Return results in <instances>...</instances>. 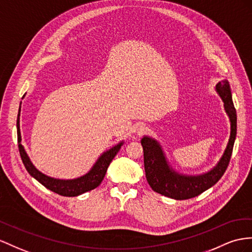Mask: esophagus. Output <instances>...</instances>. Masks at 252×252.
Masks as SVG:
<instances>
[{
    "label": "esophagus",
    "instance_id": "esophagus-1",
    "mask_svg": "<svg viewBox=\"0 0 252 252\" xmlns=\"http://www.w3.org/2000/svg\"><path fill=\"white\" fill-rule=\"evenodd\" d=\"M146 130L147 128L143 124H137L133 127V132L136 135H143L146 132Z\"/></svg>",
    "mask_w": 252,
    "mask_h": 252
}]
</instances>
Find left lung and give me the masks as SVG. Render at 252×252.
Listing matches in <instances>:
<instances>
[{
  "label": "left lung",
  "instance_id": "obj_1",
  "mask_svg": "<svg viewBox=\"0 0 252 252\" xmlns=\"http://www.w3.org/2000/svg\"><path fill=\"white\" fill-rule=\"evenodd\" d=\"M216 92L223 101L224 109L231 122L229 143L220 160L211 171L203 175H181L168 165L165 154L158 141L145 136L141 139V146L144 149L146 178L154 191L176 200L190 199L215 185L227 170L236 137V111L232 101V94L228 81L224 80L219 82L216 85Z\"/></svg>",
  "mask_w": 252,
  "mask_h": 252
}]
</instances>
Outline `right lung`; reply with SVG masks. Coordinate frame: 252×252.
<instances>
[{"mask_svg":"<svg viewBox=\"0 0 252 252\" xmlns=\"http://www.w3.org/2000/svg\"><path fill=\"white\" fill-rule=\"evenodd\" d=\"M19 116H20V109H19L18 119H17V134H18V146H19V152H20V157L22 162L27 168L30 175L35 178L38 182L41 183L44 188L52 190L61 196L66 197H75L82 195V193L94 189L95 188L101 184L102 180L104 179L106 170L108 168L109 164L115 158L116 154L118 153L120 148L122 146V141L118 145L113 147L112 149L104 152L102 156L96 160V163L88 173L81 178L73 179V180H60L54 179L43 175L38 169L35 168V166L32 164L30 158L28 157L27 152H25L23 146L21 145V133H20V125H19Z\"/></svg>","mask_w":252,"mask_h":252,"instance_id":"1","label":"right lung"}]
</instances>
